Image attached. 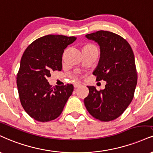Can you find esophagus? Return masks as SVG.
<instances>
[{
  "label": "esophagus",
  "instance_id": "obj_1",
  "mask_svg": "<svg viewBox=\"0 0 153 153\" xmlns=\"http://www.w3.org/2000/svg\"><path fill=\"white\" fill-rule=\"evenodd\" d=\"M73 85H74V87H75V88H77L80 87V86L81 85V84H80V82H75L74 84H73Z\"/></svg>",
  "mask_w": 153,
  "mask_h": 153
}]
</instances>
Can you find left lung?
Masks as SVG:
<instances>
[{
    "label": "left lung",
    "mask_w": 153,
    "mask_h": 153,
    "mask_svg": "<svg viewBox=\"0 0 153 153\" xmlns=\"http://www.w3.org/2000/svg\"><path fill=\"white\" fill-rule=\"evenodd\" d=\"M85 38L100 46V60L93 74L97 76L96 80H103L106 85L100 91L88 86L89 94L84 99L85 105L95 118L113 120L122 115L133 98L137 80L133 52L124 38L109 31H97Z\"/></svg>",
    "instance_id": "1"
}]
</instances>
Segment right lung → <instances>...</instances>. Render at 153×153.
Segmentation results:
<instances>
[{"label": "right lung", "mask_w": 153, "mask_h": 153, "mask_svg": "<svg viewBox=\"0 0 153 153\" xmlns=\"http://www.w3.org/2000/svg\"><path fill=\"white\" fill-rule=\"evenodd\" d=\"M76 38L48 35L33 42L23 53L17 75L20 100L25 111L40 122L56 119L73 91V85L51 88L47 78L51 72L62 70V57Z\"/></svg>", "instance_id": "add662e5"}]
</instances>
